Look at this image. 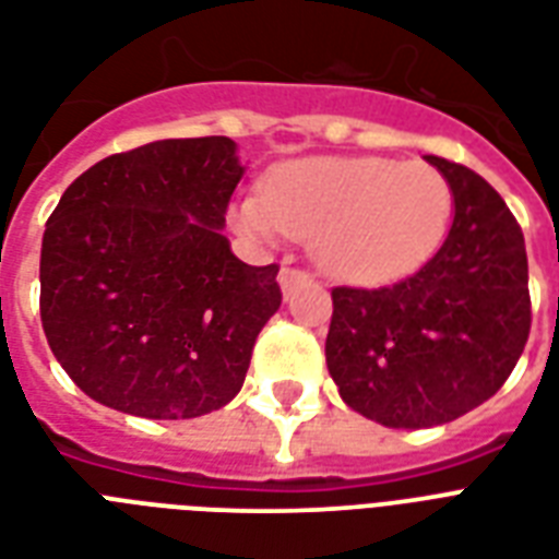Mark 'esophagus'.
Returning a JSON list of instances; mask_svg holds the SVG:
<instances>
[{"label":"esophagus","mask_w":559,"mask_h":559,"mask_svg":"<svg viewBox=\"0 0 559 559\" xmlns=\"http://www.w3.org/2000/svg\"><path fill=\"white\" fill-rule=\"evenodd\" d=\"M307 281H310V275L301 270H281V275H278L281 293H284V296H289L293 289L301 287V284H307Z\"/></svg>","instance_id":"34e87169"}]
</instances>
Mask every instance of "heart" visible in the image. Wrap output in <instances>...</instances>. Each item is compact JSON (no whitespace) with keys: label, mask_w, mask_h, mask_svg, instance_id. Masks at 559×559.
<instances>
[{"label":"heart","mask_w":559,"mask_h":559,"mask_svg":"<svg viewBox=\"0 0 559 559\" xmlns=\"http://www.w3.org/2000/svg\"><path fill=\"white\" fill-rule=\"evenodd\" d=\"M450 217L452 191L441 170L385 156L289 162L263 193L235 205L243 235L261 243L284 235L313 240L316 263L350 284L412 275L438 252Z\"/></svg>","instance_id":"1"}]
</instances>
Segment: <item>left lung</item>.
I'll use <instances>...</instances> for the list:
<instances>
[{"label":"left lung","instance_id":"obj_1","mask_svg":"<svg viewBox=\"0 0 559 559\" xmlns=\"http://www.w3.org/2000/svg\"><path fill=\"white\" fill-rule=\"evenodd\" d=\"M450 182V235L412 278L333 289L324 357L342 400L391 429L450 424L511 377L531 331L520 223L485 179L426 156Z\"/></svg>","mask_w":559,"mask_h":559}]
</instances>
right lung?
Returning <instances> with one entry per match:
<instances>
[{
  "label": "right lung",
  "mask_w": 559,
  "mask_h": 559,
  "mask_svg": "<svg viewBox=\"0 0 559 559\" xmlns=\"http://www.w3.org/2000/svg\"><path fill=\"white\" fill-rule=\"evenodd\" d=\"M243 174L226 135L162 139L100 159L60 197L39 316L57 362L100 406L186 420L240 391L281 307L278 266H249L223 235Z\"/></svg>",
  "instance_id": "1"
}]
</instances>
